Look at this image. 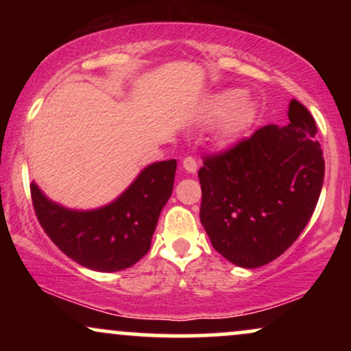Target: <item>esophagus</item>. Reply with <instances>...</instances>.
Segmentation results:
<instances>
[{"instance_id": "1", "label": "esophagus", "mask_w": 351, "mask_h": 351, "mask_svg": "<svg viewBox=\"0 0 351 351\" xmlns=\"http://www.w3.org/2000/svg\"><path fill=\"white\" fill-rule=\"evenodd\" d=\"M183 168L188 173H195L196 170H198V163H196V158H193V156H186V158H183Z\"/></svg>"}]
</instances>
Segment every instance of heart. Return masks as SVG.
Returning <instances> with one entry per match:
<instances>
[{
	"mask_svg": "<svg viewBox=\"0 0 351 351\" xmlns=\"http://www.w3.org/2000/svg\"><path fill=\"white\" fill-rule=\"evenodd\" d=\"M252 117V108L244 102L241 90H224L213 95L204 107L203 119L206 123L219 125L221 142L231 143L244 132Z\"/></svg>",
	"mask_w": 351,
	"mask_h": 351,
	"instance_id": "1",
	"label": "heart"
}]
</instances>
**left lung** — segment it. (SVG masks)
I'll list each match as a JSON object with an SVG mask.
<instances>
[{
    "label": "left lung",
    "mask_w": 351,
    "mask_h": 351,
    "mask_svg": "<svg viewBox=\"0 0 351 351\" xmlns=\"http://www.w3.org/2000/svg\"><path fill=\"white\" fill-rule=\"evenodd\" d=\"M289 120L204 156L198 171L201 224L213 247L239 267H261L287 251L320 198L325 160L315 120L295 99Z\"/></svg>",
    "instance_id": "left-lung-1"
}]
</instances>
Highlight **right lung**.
Instances as JSON below:
<instances>
[{
  "label": "right lung",
  "mask_w": 351,
  "mask_h": 351,
  "mask_svg": "<svg viewBox=\"0 0 351 351\" xmlns=\"http://www.w3.org/2000/svg\"><path fill=\"white\" fill-rule=\"evenodd\" d=\"M175 171L176 160L153 163L114 203L92 211L59 206L31 183L34 213L44 232L72 261L99 272L123 271L150 249Z\"/></svg>",
  "instance_id": "1"
}]
</instances>
